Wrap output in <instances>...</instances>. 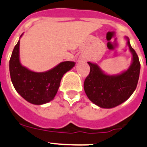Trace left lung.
<instances>
[{
  "instance_id": "8db88e82",
  "label": "left lung",
  "mask_w": 147,
  "mask_h": 147,
  "mask_svg": "<svg viewBox=\"0 0 147 147\" xmlns=\"http://www.w3.org/2000/svg\"><path fill=\"white\" fill-rule=\"evenodd\" d=\"M126 38L132 55V63L127 70L118 75H107L96 63L88 62L90 72L84 81V90L89 100L101 108L110 109L120 105L132 95L137 87L141 64L129 38Z\"/></svg>"
}]
</instances>
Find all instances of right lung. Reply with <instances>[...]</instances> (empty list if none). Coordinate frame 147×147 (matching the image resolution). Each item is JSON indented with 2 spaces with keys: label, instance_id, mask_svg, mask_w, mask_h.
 I'll list each match as a JSON object with an SVG mask.
<instances>
[{
  "label": "right lung",
  "instance_id": "obj_1",
  "mask_svg": "<svg viewBox=\"0 0 147 147\" xmlns=\"http://www.w3.org/2000/svg\"><path fill=\"white\" fill-rule=\"evenodd\" d=\"M19 47L20 40L15 45L9 60L10 77L14 87L20 96L31 104H47L54 99L61 78L66 72L73 68L75 63L63 61L47 72H33L20 63Z\"/></svg>",
  "mask_w": 147,
  "mask_h": 147
}]
</instances>
